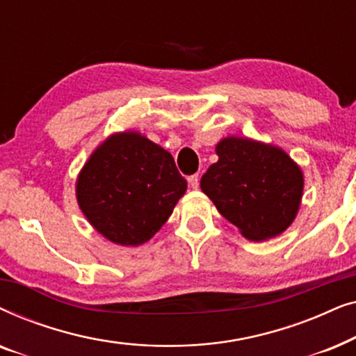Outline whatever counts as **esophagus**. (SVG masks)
Returning a JSON list of instances; mask_svg holds the SVG:
<instances>
[{
	"instance_id": "34e87169",
	"label": "esophagus",
	"mask_w": 356,
	"mask_h": 356,
	"mask_svg": "<svg viewBox=\"0 0 356 356\" xmlns=\"http://www.w3.org/2000/svg\"><path fill=\"white\" fill-rule=\"evenodd\" d=\"M188 184L191 186L193 189H196L199 186V175H191V177H188Z\"/></svg>"
}]
</instances>
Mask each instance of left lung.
<instances>
[{
  "label": "left lung",
  "instance_id": "obj_1",
  "mask_svg": "<svg viewBox=\"0 0 356 356\" xmlns=\"http://www.w3.org/2000/svg\"><path fill=\"white\" fill-rule=\"evenodd\" d=\"M218 160L201 178L217 211L248 240L262 241L286 230L298 212L303 173L284 150L251 139L227 138Z\"/></svg>",
  "mask_w": 356,
  "mask_h": 356
}]
</instances>
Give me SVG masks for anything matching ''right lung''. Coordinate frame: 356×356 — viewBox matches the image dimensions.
<instances>
[{
	"mask_svg": "<svg viewBox=\"0 0 356 356\" xmlns=\"http://www.w3.org/2000/svg\"><path fill=\"white\" fill-rule=\"evenodd\" d=\"M172 155L138 133L113 134L84 165L77 202L97 232L123 246L150 240L186 191Z\"/></svg>",
	"mask_w": 356,
	"mask_h": 356,
	"instance_id": "obj_1",
	"label": "right lung"
}]
</instances>
